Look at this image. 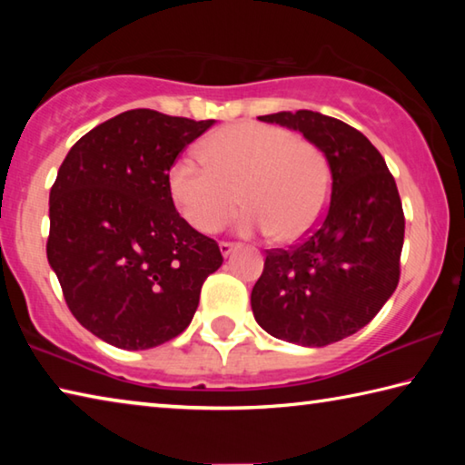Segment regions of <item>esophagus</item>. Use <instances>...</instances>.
Here are the masks:
<instances>
[{
  "mask_svg": "<svg viewBox=\"0 0 465 465\" xmlns=\"http://www.w3.org/2000/svg\"><path fill=\"white\" fill-rule=\"evenodd\" d=\"M219 248H222V254H223V256H230L232 252H233L235 248H238V243H233V242H222V243H219Z\"/></svg>",
  "mask_w": 465,
  "mask_h": 465,
  "instance_id": "esophagus-1",
  "label": "esophagus"
}]
</instances>
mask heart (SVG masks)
<instances>
[{
	"label": "heart",
	"instance_id": "obj_1",
	"mask_svg": "<svg viewBox=\"0 0 465 465\" xmlns=\"http://www.w3.org/2000/svg\"><path fill=\"white\" fill-rule=\"evenodd\" d=\"M199 166L172 163L166 186L184 222L201 233L225 227L238 209L243 233H272L279 243L310 235L330 199V168L308 139L262 123H233L203 141Z\"/></svg>",
	"mask_w": 465,
	"mask_h": 465
}]
</instances>
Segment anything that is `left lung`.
I'll list each match as a JSON object with an SVG mask.
<instances>
[{
  "label": "left lung",
  "mask_w": 465,
  "mask_h": 465,
  "mask_svg": "<svg viewBox=\"0 0 465 465\" xmlns=\"http://www.w3.org/2000/svg\"><path fill=\"white\" fill-rule=\"evenodd\" d=\"M258 119L316 143L332 191L316 230L287 250H266L252 312L281 341L338 342L367 326L398 287L404 211L396 180L371 141L332 116L297 110Z\"/></svg>",
  "instance_id": "obj_1"
}]
</instances>
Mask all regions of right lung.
<instances>
[{
  "mask_svg": "<svg viewBox=\"0 0 465 465\" xmlns=\"http://www.w3.org/2000/svg\"><path fill=\"white\" fill-rule=\"evenodd\" d=\"M213 123L127 110L85 133L61 163L46 258L69 312L108 344L145 351L183 334L204 279L223 264L166 186L176 157Z\"/></svg>",
  "mask_w": 465,
  "mask_h": 465,
  "instance_id": "1",
  "label": "right lung"
}]
</instances>
